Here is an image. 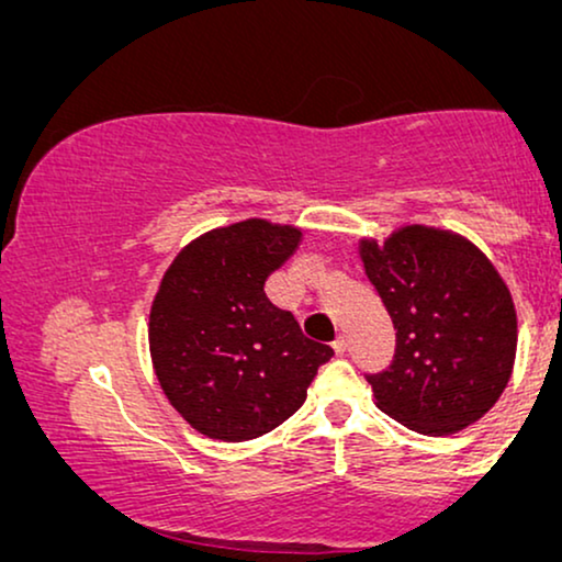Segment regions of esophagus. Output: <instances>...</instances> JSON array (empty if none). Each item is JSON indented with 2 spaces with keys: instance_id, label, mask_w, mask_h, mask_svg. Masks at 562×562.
<instances>
[{
  "instance_id": "obj_1",
  "label": "esophagus",
  "mask_w": 562,
  "mask_h": 562,
  "mask_svg": "<svg viewBox=\"0 0 562 562\" xmlns=\"http://www.w3.org/2000/svg\"><path fill=\"white\" fill-rule=\"evenodd\" d=\"M346 349H349V344H346V336H338L334 341V351L338 353V357H344Z\"/></svg>"
}]
</instances>
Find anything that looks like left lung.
<instances>
[{
	"label": "left lung",
	"mask_w": 562,
	"mask_h": 562,
	"mask_svg": "<svg viewBox=\"0 0 562 562\" xmlns=\"http://www.w3.org/2000/svg\"><path fill=\"white\" fill-rule=\"evenodd\" d=\"M369 282L397 330L390 367L367 374L376 405L423 436L476 423L499 400L517 351L507 284L471 241L405 226L361 241Z\"/></svg>",
	"instance_id": "obj_1"
}]
</instances>
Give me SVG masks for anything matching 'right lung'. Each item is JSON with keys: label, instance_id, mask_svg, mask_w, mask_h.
Listing matches in <instances>:
<instances>
[{"label": "right lung", "instance_id": "obj_1", "mask_svg": "<svg viewBox=\"0 0 562 562\" xmlns=\"http://www.w3.org/2000/svg\"><path fill=\"white\" fill-rule=\"evenodd\" d=\"M297 244V228L249 218L203 234L165 272L149 351L170 405L203 436L239 442L274 430L334 357L265 295Z\"/></svg>", "mask_w": 562, "mask_h": 562}]
</instances>
